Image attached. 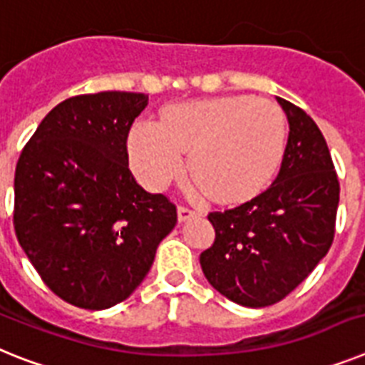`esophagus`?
I'll return each mask as SVG.
<instances>
[{"label": "esophagus", "instance_id": "1", "mask_svg": "<svg viewBox=\"0 0 365 365\" xmlns=\"http://www.w3.org/2000/svg\"><path fill=\"white\" fill-rule=\"evenodd\" d=\"M197 215H198L197 211L191 210V207H187V206L178 207V220H180V222H185V220L192 219V217H197Z\"/></svg>", "mask_w": 365, "mask_h": 365}]
</instances>
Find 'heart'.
<instances>
[{
  "instance_id": "1",
  "label": "heart",
  "mask_w": 365,
  "mask_h": 365,
  "mask_svg": "<svg viewBox=\"0 0 365 365\" xmlns=\"http://www.w3.org/2000/svg\"><path fill=\"white\" fill-rule=\"evenodd\" d=\"M287 143L278 103L237 94L165 107L161 122H137L128 137L130 167L148 191L189 174L211 198L240 202L277 176Z\"/></svg>"
}]
</instances>
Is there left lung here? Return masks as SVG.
Masks as SVG:
<instances>
[{"instance_id": "8db88e82", "label": "left lung", "mask_w": 365, "mask_h": 365, "mask_svg": "<svg viewBox=\"0 0 365 365\" xmlns=\"http://www.w3.org/2000/svg\"><path fill=\"white\" fill-rule=\"evenodd\" d=\"M289 122L274 182L232 210L211 211L215 241L200 254L207 282L249 308L282 301L329 252L339 182L329 146L310 115L277 98Z\"/></svg>"}]
</instances>
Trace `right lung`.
<instances>
[{"label": "right lung", "mask_w": 365, "mask_h": 365, "mask_svg": "<svg viewBox=\"0 0 365 365\" xmlns=\"http://www.w3.org/2000/svg\"><path fill=\"white\" fill-rule=\"evenodd\" d=\"M148 94H79L53 107L14 174V230L42 282L63 301L106 310L135 292L176 206L128 167L131 124Z\"/></svg>", "instance_id": "right-lung-1"}]
</instances>
